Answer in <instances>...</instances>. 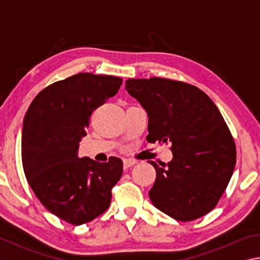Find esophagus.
Wrapping results in <instances>:
<instances>
[{
  "mask_svg": "<svg viewBox=\"0 0 260 260\" xmlns=\"http://www.w3.org/2000/svg\"><path fill=\"white\" fill-rule=\"evenodd\" d=\"M136 164V160L134 159H124V167L125 169H128V167L133 166Z\"/></svg>",
  "mask_w": 260,
  "mask_h": 260,
  "instance_id": "1",
  "label": "esophagus"
}]
</instances>
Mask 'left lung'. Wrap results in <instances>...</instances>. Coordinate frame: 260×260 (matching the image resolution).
<instances>
[{
    "instance_id": "1",
    "label": "left lung",
    "mask_w": 260,
    "mask_h": 260,
    "mask_svg": "<svg viewBox=\"0 0 260 260\" xmlns=\"http://www.w3.org/2000/svg\"><path fill=\"white\" fill-rule=\"evenodd\" d=\"M125 88L148 113V142L171 143L173 153L165 167L150 161L153 205L179 221L209 213L236 164L234 139L217 105L200 88L171 79H128Z\"/></svg>"
}]
</instances>
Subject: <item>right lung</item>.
<instances>
[{"mask_svg":"<svg viewBox=\"0 0 260 260\" xmlns=\"http://www.w3.org/2000/svg\"><path fill=\"white\" fill-rule=\"evenodd\" d=\"M122 79L78 73L51 83L32 101L21 134L25 177L39 201L72 225L89 222L111 203L122 160L79 158L93 111L117 94Z\"/></svg>","mask_w":260,"mask_h":260,"instance_id":"add662e5","label":"right lung"}]
</instances>
